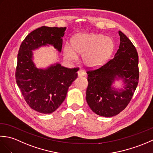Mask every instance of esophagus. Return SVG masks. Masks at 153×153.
Masks as SVG:
<instances>
[{
  "label": "esophagus",
  "mask_w": 153,
  "mask_h": 153,
  "mask_svg": "<svg viewBox=\"0 0 153 153\" xmlns=\"http://www.w3.org/2000/svg\"><path fill=\"white\" fill-rule=\"evenodd\" d=\"M77 75H78L79 77H83L85 76L86 74H85V72H84L83 70H79L78 71H77Z\"/></svg>",
  "instance_id": "obj_1"
}]
</instances>
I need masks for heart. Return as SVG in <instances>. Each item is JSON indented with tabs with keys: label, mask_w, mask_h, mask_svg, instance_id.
Here are the masks:
<instances>
[{
	"label": "heart",
	"mask_w": 153,
	"mask_h": 153,
	"mask_svg": "<svg viewBox=\"0 0 153 153\" xmlns=\"http://www.w3.org/2000/svg\"><path fill=\"white\" fill-rule=\"evenodd\" d=\"M114 49L111 39L100 34H78L71 40L70 45H65L64 55L66 59L74 61L77 54L82 56L83 62L91 68H96L108 59Z\"/></svg>",
	"instance_id": "1"
}]
</instances>
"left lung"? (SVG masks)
I'll list each match as a JSON object with an SVG mask.
<instances>
[{"label": "left lung", "mask_w": 153, "mask_h": 153, "mask_svg": "<svg viewBox=\"0 0 153 153\" xmlns=\"http://www.w3.org/2000/svg\"><path fill=\"white\" fill-rule=\"evenodd\" d=\"M120 43L112 60L96 70L87 71L88 87L86 100L92 111L105 117L116 116L126 108L139 82V58L131 41L119 31ZM122 79L123 89L112 86Z\"/></svg>", "instance_id": "8db88e82"}]
</instances>
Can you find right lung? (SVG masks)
Returning <instances> with one entry per match:
<instances>
[{"label":"right lung","instance_id":"add662e5","mask_svg":"<svg viewBox=\"0 0 153 153\" xmlns=\"http://www.w3.org/2000/svg\"><path fill=\"white\" fill-rule=\"evenodd\" d=\"M66 27H39L27 35L18 51L16 80L27 105L42 114L54 112L66 98L69 87L77 77L78 68L62 66L59 63L45 69L33 61V51L52 45L58 52L62 47Z\"/></svg>","mask_w":153,"mask_h":153}]
</instances>
